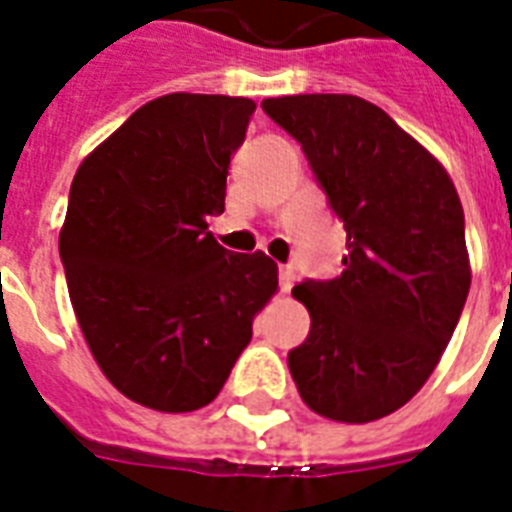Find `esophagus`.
<instances>
[{"label":"esophagus","mask_w":512,"mask_h":512,"mask_svg":"<svg viewBox=\"0 0 512 512\" xmlns=\"http://www.w3.org/2000/svg\"><path fill=\"white\" fill-rule=\"evenodd\" d=\"M295 285V271L290 266L279 268V287H282V293H290Z\"/></svg>","instance_id":"34e87169"}]
</instances>
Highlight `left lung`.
Wrapping results in <instances>:
<instances>
[{
	"instance_id": "8db88e82",
	"label": "left lung",
	"mask_w": 512,
	"mask_h": 512,
	"mask_svg": "<svg viewBox=\"0 0 512 512\" xmlns=\"http://www.w3.org/2000/svg\"><path fill=\"white\" fill-rule=\"evenodd\" d=\"M293 135L347 230L344 271L301 282L312 328L287 355L312 412L372 423L429 380L456 331L472 268L464 208L442 162L355 94L263 100Z\"/></svg>"
}]
</instances>
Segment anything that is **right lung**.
<instances>
[{"label": "right lung", "mask_w": 512, "mask_h": 512, "mask_svg": "<svg viewBox=\"0 0 512 512\" xmlns=\"http://www.w3.org/2000/svg\"><path fill=\"white\" fill-rule=\"evenodd\" d=\"M255 102L173 92L81 162L59 230L83 339L113 388L157 412L217 399L279 290L268 255L217 244L227 168Z\"/></svg>", "instance_id": "1"}]
</instances>
